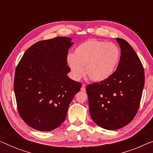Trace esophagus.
I'll return each mask as SVG.
<instances>
[{"label":"esophagus","instance_id":"esophagus-1","mask_svg":"<svg viewBox=\"0 0 153 153\" xmlns=\"http://www.w3.org/2000/svg\"><path fill=\"white\" fill-rule=\"evenodd\" d=\"M81 91H85V84H83L81 88Z\"/></svg>","mask_w":153,"mask_h":153}]
</instances>
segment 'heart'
Masks as SVG:
<instances>
[{
    "mask_svg": "<svg viewBox=\"0 0 153 153\" xmlns=\"http://www.w3.org/2000/svg\"><path fill=\"white\" fill-rule=\"evenodd\" d=\"M121 51L112 42L92 39L80 44L70 54L67 60L75 79H80L84 73L92 81H102L112 76L116 70Z\"/></svg>",
    "mask_w": 153,
    "mask_h": 153,
    "instance_id": "heart-1",
    "label": "heart"
}]
</instances>
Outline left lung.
Masks as SVG:
<instances>
[{"mask_svg": "<svg viewBox=\"0 0 153 153\" xmlns=\"http://www.w3.org/2000/svg\"><path fill=\"white\" fill-rule=\"evenodd\" d=\"M121 49L116 70L106 80L86 86L90 114L102 128L115 130L128 125L139 110L145 83L141 60L131 45L116 38Z\"/></svg>", "mask_w": 153, "mask_h": 153, "instance_id": "obj_1", "label": "left lung"}]
</instances>
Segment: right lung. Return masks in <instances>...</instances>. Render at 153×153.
Returning a JSON list of instances; mask_svg holds the SVG:
<instances>
[{"mask_svg":"<svg viewBox=\"0 0 153 153\" xmlns=\"http://www.w3.org/2000/svg\"><path fill=\"white\" fill-rule=\"evenodd\" d=\"M70 37H56L35 43L15 70L14 91L19 114L26 124L49 131L64 122L81 83L68 76Z\"/></svg>","mask_w":153,"mask_h":153,"instance_id":"right-lung-1","label":"right lung"}]
</instances>
